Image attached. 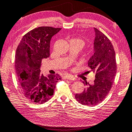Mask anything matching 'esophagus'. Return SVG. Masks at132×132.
Instances as JSON below:
<instances>
[{
  "instance_id": "obj_1",
  "label": "esophagus",
  "mask_w": 132,
  "mask_h": 132,
  "mask_svg": "<svg viewBox=\"0 0 132 132\" xmlns=\"http://www.w3.org/2000/svg\"><path fill=\"white\" fill-rule=\"evenodd\" d=\"M65 78L69 79V80H71V81H75V78L73 76H72V75H67V76L65 77Z\"/></svg>"
}]
</instances>
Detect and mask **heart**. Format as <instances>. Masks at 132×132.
I'll return each mask as SVG.
<instances>
[{
    "label": "heart",
    "instance_id": "heart-1",
    "mask_svg": "<svg viewBox=\"0 0 132 132\" xmlns=\"http://www.w3.org/2000/svg\"><path fill=\"white\" fill-rule=\"evenodd\" d=\"M74 40H77V41H79V42H81L82 43V44H83V46L84 45V42L82 40H80V39H74Z\"/></svg>",
    "mask_w": 132,
    "mask_h": 132
}]
</instances>
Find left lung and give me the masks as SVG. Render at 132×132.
<instances>
[{"mask_svg": "<svg viewBox=\"0 0 132 132\" xmlns=\"http://www.w3.org/2000/svg\"><path fill=\"white\" fill-rule=\"evenodd\" d=\"M94 30V54L88 66L95 74V79L93 84L86 82L87 88L75 95L78 102L86 106L96 105L104 100L113 85L117 70L115 52L111 41L96 28Z\"/></svg>", "mask_w": 132, "mask_h": 132, "instance_id": "left-lung-1", "label": "left lung"}]
</instances>
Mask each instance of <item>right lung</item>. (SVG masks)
<instances>
[{"mask_svg":"<svg viewBox=\"0 0 132 132\" xmlns=\"http://www.w3.org/2000/svg\"><path fill=\"white\" fill-rule=\"evenodd\" d=\"M61 28L43 26L31 30L23 36L17 46L15 57V69L20 82L22 94L34 103H43L54 94L60 76L40 73L43 58L50 57L52 37Z\"/></svg>","mask_w":132,"mask_h":132,"instance_id":"right-lung-1","label":"right lung"}]
</instances>
